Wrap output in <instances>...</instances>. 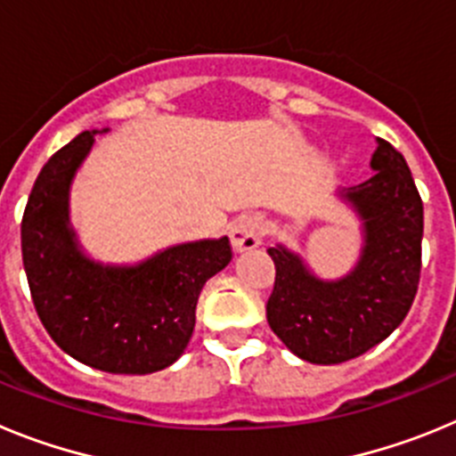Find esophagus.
Segmentation results:
<instances>
[{"instance_id": "1", "label": "esophagus", "mask_w": 456, "mask_h": 456, "mask_svg": "<svg viewBox=\"0 0 456 456\" xmlns=\"http://www.w3.org/2000/svg\"><path fill=\"white\" fill-rule=\"evenodd\" d=\"M265 235V225L263 219L256 215H247V216H240L235 221V225L231 228V241H232V248L235 251H251L256 248L260 241H263Z\"/></svg>"}]
</instances>
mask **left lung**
<instances>
[{
	"label": "left lung",
	"mask_w": 456,
	"mask_h": 456,
	"mask_svg": "<svg viewBox=\"0 0 456 456\" xmlns=\"http://www.w3.org/2000/svg\"><path fill=\"white\" fill-rule=\"evenodd\" d=\"M372 178L345 193L365 224L356 269L336 283L305 272L283 247L269 248L276 267L267 322L285 347L308 363L336 365L361 356L404 322L422 267V199L402 152L379 139Z\"/></svg>",
	"instance_id": "obj_1"
}]
</instances>
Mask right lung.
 <instances>
[{
	"mask_svg": "<svg viewBox=\"0 0 456 456\" xmlns=\"http://www.w3.org/2000/svg\"><path fill=\"white\" fill-rule=\"evenodd\" d=\"M93 146L82 132L40 168L20 225L31 299L52 340L79 363L151 374L180 358L208 278L232 260L228 237L180 244L139 267H102L68 228V187Z\"/></svg>",
	"mask_w": 456,
	"mask_h": 456,
	"instance_id": "obj_1",
	"label": "right lung"
}]
</instances>
